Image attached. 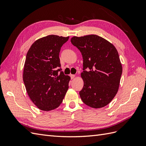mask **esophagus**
Listing matches in <instances>:
<instances>
[{"instance_id": "1", "label": "esophagus", "mask_w": 146, "mask_h": 146, "mask_svg": "<svg viewBox=\"0 0 146 146\" xmlns=\"http://www.w3.org/2000/svg\"><path fill=\"white\" fill-rule=\"evenodd\" d=\"M70 78H71V79H73L75 77H76V76H75V75H73V74H70Z\"/></svg>"}]
</instances>
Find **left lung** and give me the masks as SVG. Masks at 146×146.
Returning a JSON list of instances; mask_svg holds the SVG:
<instances>
[{
  "label": "left lung",
  "mask_w": 146,
  "mask_h": 146,
  "mask_svg": "<svg viewBox=\"0 0 146 146\" xmlns=\"http://www.w3.org/2000/svg\"><path fill=\"white\" fill-rule=\"evenodd\" d=\"M83 57L81 77L84 82L79 92L84 104L94 108L107 105L117 94L122 67L117 50L111 43L96 35L70 39Z\"/></svg>",
  "instance_id": "left-lung-1"
}]
</instances>
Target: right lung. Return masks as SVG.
<instances>
[{"instance_id":"add662e5","label":"right lung","mask_w":146,"mask_h":146,"mask_svg":"<svg viewBox=\"0 0 146 146\" xmlns=\"http://www.w3.org/2000/svg\"><path fill=\"white\" fill-rule=\"evenodd\" d=\"M69 36L48 35L35 41L26 55L23 80L33 104L50 111L62 103L69 88L70 77L61 71L59 54Z\"/></svg>"}]
</instances>
